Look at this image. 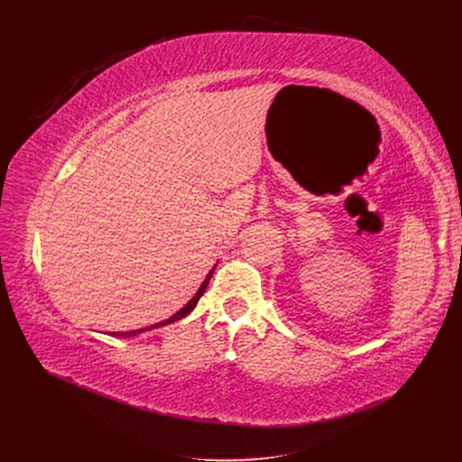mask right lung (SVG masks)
<instances>
[{"label":"right lung","instance_id":"1","mask_svg":"<svg viewBox=\"0 0 462 462\" xmlns=\"http://www.w3.org/2000/svg\"><path fill=\"white\" fill-rule=\"evenodd\" d=\"M213 272H215V268L208 273V277L204 279V282L200 284V288H199V292L194 294V298L183 307V309H180L174 317H170L168 320H162V322H159V324H155V326H150V328H143V329H136V331H125V333H117V337H133V335H138V333H142V331H150V329H155V328H161V326H166V324H172V322H178V320H181L183 317H187V314L197 307V303H199V300L202 298V294H204V290H206V286H208V282H209V279H211V275H213Z\"/></svg>","mask_w":462,"mask_h":462}]
</instances>
